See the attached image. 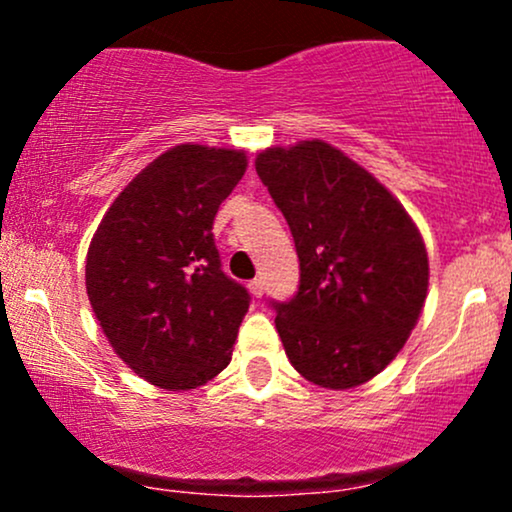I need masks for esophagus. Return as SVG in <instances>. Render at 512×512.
<instances>
[{"instance_id":"1","label":"esophagus","mask_w":512,"mask_h":512,"mask_svg":"<svg viewBox=\"0 0 512 512\" xmlns=\"http://www.w3.org/2000/svg\"><path fill=\"white\" fill-rule=\"evenodd\" d=\"M248 289H250V293L255 298H262V291H264V286H262V281L260 279H252L250 284H248Z\"/></svg>"}]
</instances>
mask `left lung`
Listing matches in <instances>:
<instances>
[{"label": "left lung", "mask_w": 512, "mask_h": 512, "mask_svg": "<svg viewBox=\"0 0 512 512\" xmlns=\"http://www.w3.org/2000/svg\"><path fill=\"white\" fill-rule=\"evenodd\" d=\"M255 168L289 221L301 286L276 303L291 366L313 385L368 383L407 344L428 293V252L399 199L337 146H269Z\"/></svg>", "instance_id": "obj_1"}]
</instances>
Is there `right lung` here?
I'll use <instances>...</instances> for the list:
<instances>
[{"label":"right lung","mask_w":512,"mask_h":512,"mask_svg":"<svg viewBox=\"0 0 512 512\" xmlns=\"http://www.w3.org/2000/svg\"><path fill=\"white\" fill-rule=\"evenodd\" d=\"M245 168L243 149L173 146L115 197L88 245L86 293L103 334L163 390H195L231 361L250 296L221 272L211 226Z\"/></svg>","instance_id":"1"}]
</instances>
